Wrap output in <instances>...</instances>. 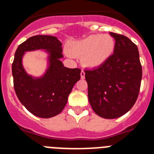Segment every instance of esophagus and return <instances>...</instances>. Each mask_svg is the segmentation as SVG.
<instances>
[{
	"mask_svg": "<svg viewBox=\"0 0 154 154\" xmlns=\"http://www.w3.org/2000/svg\"><path fill=\"white\" fill-rule=\"evenodd\" d=\"M81 77L82 78V79H84L85 77V71L84 70H81Z\"/></svg>",
	"mask_w": 154,
	"mask_h": 154,
	"instance_id": "obj_1",
	"label": "esophagus"
}]
</instances>
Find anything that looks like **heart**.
I'll return each mask as SVG.
<instances>
[{
    "mask_svg": "<svg viewBox=\"0 0 154 154\" xmlns=\"http://www.w3.org/2000/svg\"><path fill=\"white\" fill-rule=\"evenodd\" d=\"M115 41L109 34H91L69 45V54L81 58L83 66L95 69L101 66L113 55Z\"/></svg>",
    "mask_w": 154,
    "mask_h": 154,
    "instance_id": "b5f03b06",
    "label": "heart"
}]
</instances>
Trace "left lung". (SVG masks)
Wrapping results in <instances>:
<instances>
[{"label":"left lung","mask_w":154,"mask_h":154,"mask_svg":"<svg viewBox=\"0 0 154 154\" xmlns=\"http://www.w3.org/2000/svg\"><path fill=\"white\" fill-rule=\"evenodd\" d=\"M109 34L115 39L113 54L101 66L85 73L94 112L114 119L128 112L136 102L143 72L136 45L125 36Z\"/></svg>","instance_id":"left-lung-1"}]
</instances>
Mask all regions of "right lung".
<instances>
[{
    "label": "right lung",
    "mask_w": 154,
    "mask_h": 154,
    "mask_svg": "<svg viewBox=\"0 0 154 154\" xmlns=\"http://www.w3.org/2000/svg\"><path fill=\"white\" fill-rule=\"evenodd\" d=\"M43 49L49 54V67L41 78L27 75L22 66L26 51ZM62 43L56 37L37 35L19 45L12 63L14 88L20 103L32 114L50 118L64 109L74 85L81 78V69L64 66Z\"/></svg>",
    "instance_id": "1"
}]
</instances>
